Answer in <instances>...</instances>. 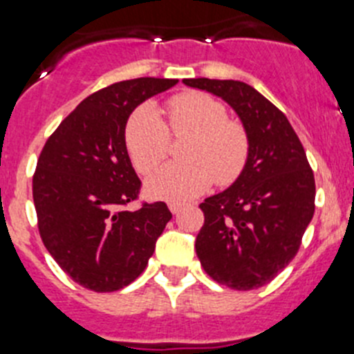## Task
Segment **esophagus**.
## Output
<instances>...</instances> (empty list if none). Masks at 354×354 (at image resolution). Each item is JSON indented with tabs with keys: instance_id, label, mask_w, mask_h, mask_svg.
I'll use <instances>...</instances> for the list:
<instances>
[{
	"instance_id": "34e87169",
	"label": "esophagus",
	"mask_w": 354,
	"mask_h": 354,
	"mask_svg": "<svg viewBox=\"0 0 354 354\" xmlns=\"http://www.w3.org/2000/svg\"><path fill=\"white\" fill-rule=\"evenodd\" d=\"M168 207H170V211L174 212V214H179V212L183 211L184 205L183 204H177V202H170V204H168Z\"/></svg>"
}]
</instances>
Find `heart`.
I'll return each mask as SVG.
<instances>
[{
    "label": "heart",
    "instance_id": "1",
    "mask_svg": "<svg viewBox=\"0 0 354 354\" xmlns=\"http://www.w3.org/2000/svg\"><path fill=\"white\" fill-rule=\"evenodd\" d=\"M167 115L171 133H192V138L183 147L186 161L168 162L147 180L150 196L186 202L212 183L228 186L243 174L250 152L248 134L239 122L228 120L220 101L207 93L184 92L168 101ZM126 145L140 174H150L167 158L170 133L154 106L143 104L131 115Z\"/></svg>",
    "mask_w": 354,
    "mask_h": 354
}]
</instances>
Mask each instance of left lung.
<instances>
[{
	"instance_id": "8db88e82",
	"label": "left lung",
	"mask_w": 354,
	"mask_h": 354,
	"mask_svg": "<svg viewBox=\"0 0 354 354\" xmlns=\"http://www.w3.org/2000/svg\"><path fill=\"white\" fill-rule=\"evenodd\" d=\"M183 83L223 99L250 142L243 174L200 204L205 220L196 255L221 286L257 289L292 261L314 216L315 180L305 149L286 115L250 84L207 77Z\"/></svg>"
}]
</instances>
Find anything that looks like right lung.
<instances>
[{"label":"right lung","mask_w":354,"mask_h":354,"mask_svg":"<svg viewBox=\"0 0 354 354\" xmlns=\"http://www.w3.org/2000/svg\"><path fill=\"white\" fill-rule=\"evenodd\" d=\"M177 84L138 77L86 97L49 136L33 175L44 246L76 283L113 292L149 264L171 212L165 202L126 211L140 179L126 147V124L136 106Z\"/></svg>","instance_id":"right-lung-1"}]
</instances>
